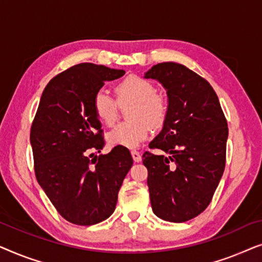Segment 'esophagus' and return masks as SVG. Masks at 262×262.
Returning <instances> with one entry per match:
<instances>
[{
    "label": "esophagus",
    "instance_id": "esophagus-1",
    "mask_svg": "<svg viewBox=\"0 0 262 262\" xmlns=\"http://www.w3.org/2000/svg\"><path fill=\"white\" fill-rule=\"evenodd\" d=\"M131 155H132V159H134L135 162H139V161L142 160V155L138 151H136V150L131 151Z\"/></svg>",
    "mask_w": 262,
    "mask_h": 262
}]
</instances>
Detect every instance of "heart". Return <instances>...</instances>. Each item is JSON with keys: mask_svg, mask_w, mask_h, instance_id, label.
Instances as JSON below:
<instances>
[{"mask_svg": "<svg viewBox=\"0 0 262 262\" xmlns=\"http://www.w3.org/2000/svg\"><path fill=\"white\" fill-rule=\"evenodd\" d=\"M120 105L134 102L128 112L131 120L117 125L107 138L114 145L134 149L144 142L151 126L161 127L168 113L166 99L157 94L151 82L137 75H130L116 87ZM95 116L106 126H112L118 118V103L105 91H99L93 100Z\"/></svg>", "mask_w": 262, "mask_h": 262, "instance_id": "1", "label": "heart"}]
</instances>
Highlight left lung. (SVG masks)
I'll list each match as a JSON object with an SVG mask.
<instances>
[{
  "instance_id": "8db88e82",
  "label": "left lung",
  "mask_w": 262,
  "mask_h": 262,
  "mask_svg": "<svg viewBox=\"0 0 262 262\" xmlns=\"http://www.w3.org/2000/svg\"><path fill=\"white\" fill-rule=\"evenodd\" d=\"M163 85L168 113L150 142L169 156L143 154L154 213L182 223L209 206L225 168L228 123L216 92L205 78L179 63L154 66L144 75Z\"/></svg>"
}]
</instances>
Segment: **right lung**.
<instances>
[{"mask_svg": "<svg viewBox=\"0 0 262 262\" xmlns=\"http://www.w3.org/2000/svg\"><path fill=\"white\" fill-rule=\"evenodd\" d=\"M124 70L81 63L46 85L31 127L35 178L64 220L93 225L116 210L118 192L134 163L130 151L105 145L93 100Z\"/></svg>", "mask_w": 262, "mask_h": 262, "instance_id": "obj_1", "label": "right lung"}]
</instances>
